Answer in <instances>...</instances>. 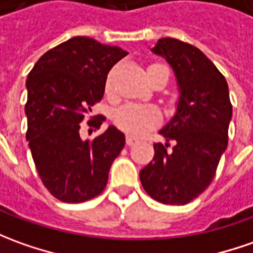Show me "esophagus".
Wrapping results in <instances>:
<instances>
[{"label": "esophagus", "mask_w": 253, "mask_h": 253, "mask_svg": "<svg viewBox=\"0 0 253 253\" xmlns=\"http://www.w3.org/2000/svg\"><path fill=\"white\" fill-rule=\"evenodd\" d=\"M126 144L128 145V147H131V145H134V144H137V140H135V138H133L131 135H127Z\"/></svg>", "instance_id": "34e87169"}]
</instances>
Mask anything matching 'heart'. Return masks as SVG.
<instances>
[{"mask_svg": "<svg viewBox=\"0 0 253 253\" xmlns=\"http://www.w3.org/2000/svg\"><path fill=\"white\" fill-rule=\"evenodd\" d=\"M159 66L161 63H151L148 66V75L152 70ZM112 88V73H109L105 82V90L109 92ZM113 122L119 127L122 131L130 134V135H142L151 128L156 127L161 123V112L158 108L152 105L135 104V102H127L119 106L113 113Z\"/></svg>", "mask_w": 253, "mask_h": 253, "instance_id": "heart-1", "label": "heart"}]
</instances>
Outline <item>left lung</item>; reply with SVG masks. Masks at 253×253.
Instances as JSON below:
<instances>
[{"label": "left lung", "mask_w": 253, "mask_h": 253, "mask_svg": "<svg viewBox=\"0 0 253 253\" xmlns=\"http://www.w3.org/2000/svg\"><path fill=\"white\" fill-rule=\"evenodd\" d=\"M152 51L171 65L180 101L174 118L161 130L168 142L154 144V159L141 170L140 180L158 202L185 205L212 183L227 148L233 105L226 79L201 49L168 37Z\"/></svg>", "instance_id": "1"}]
</instances>
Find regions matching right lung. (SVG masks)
<instances>
[{"label":"right lung","instance_id":"obj_1","mask_svg":"<svg viewBox=\"0 0 253 253\" xmlns=\"http://www.w3.org/2000/svg\"><path fill=\"white\" fill-rule=\"evenodd\" d=\"M126 55L90 37H73L47 51L27 76L26 140L42 184L62 202L99 195L125 147V134L113 126L83 141L80 123L104 97L108 72ZM88 119L99 128L105 116Z\"/></svg>","mask_w":253,"mask_h":253}]
</instances>
